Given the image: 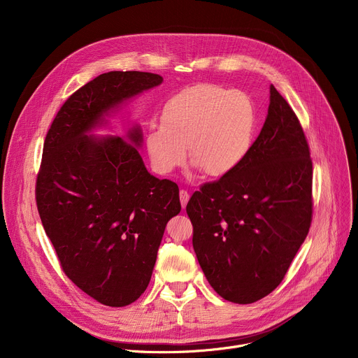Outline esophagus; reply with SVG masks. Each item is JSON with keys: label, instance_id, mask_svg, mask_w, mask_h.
<instances>
[{"label": "esophagus", "instance_id": "esophagus-1", "mask_svg": "<svg viewBox=\"0 0 358 358\" xmlns=\"http://www.w3.org/2000/svg\"><path fill=\"white\" fill-rule=\"evenodd\" d=\"M188 199H189V192H188V191H185V189H181V191H180V201H181V207H182V210L187 207Z\"/></svg>", "mask_w": 358, "mask_h": 358}]
</instances>
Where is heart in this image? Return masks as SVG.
Listing matches in <instances>:
<instances>
[{
    "label": "heart",
    "mask_w": 358,
    "mask_h": 358,
    "mask_svg": "<svg viewBox=\"0 0 358 358\" xmlns=\"http://www.w3.org/2000/svg\"><path fill=\"white\" fill-rule=\"evenodd\" d=\"M257 124V108L246 93L198 83L166 101L162 124L147 129L144 145L160 174L182 166L188 147L191 164L210 178H224L246 160Z\"/></svg>",
    "instance_id": "b5f03b06"
}]
</instances>
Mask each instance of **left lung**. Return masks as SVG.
I'll return each mask as SVG.
<instances>
[{
  "mask_svg": "<svg viewBox=\"0 0 358 358\" xmlns=\"http://www.w3.org/2000/svg\"><path fill=\"white\" fill-rule=\"evenodd\" d=\"M264 127L243 164L187 203L192 246L213 289L239 304L275 290L312 222V160L303 129L269 87Z\"/></svg>",
  "mask_w": 358,
  "mask_h": 358,
  "instance_id": "8db88e82",
  "label": "left lung"
}]
</instances>
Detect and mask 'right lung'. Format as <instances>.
<instances>
[{
    "label": "right lung",
    "instance_id": "right-lung-1",
    "mask_svg": "<svg viewBox=\"0 0 358 358\" xmlns=\"http://www.w3.org/2000/svg\"><path fill=\"white\" fill-rule=\"evenodd\" d=\"M162 82L137 71L99 75L65 101L43 144L36 180L43 229L66 276L110 308L144 293L166 225L181 203L176 182L147 171L140 124L131 123L122 137L93 131Z\"/></svg>",
    "mask_w": 358,
    "mask_h": 358
}]
</instances>
